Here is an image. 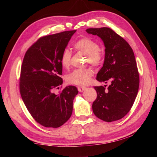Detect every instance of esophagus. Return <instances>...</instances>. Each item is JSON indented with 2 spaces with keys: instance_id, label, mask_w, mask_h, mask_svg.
<instances>
[{
  "instance_id": "esophagus-1",
  "label": "esophagus",
  "mask_w": 157,
  "mask_h": 157,
  "mask_svg": "<svg viewBox=\"0 0 157 157\" xmlns=\"http://www.w3.org/2000/svg\"><path fill=\"white\" fill-rule=\"evenodd\" d=\"M86 89V87H82V86H78V90L79 92H84Z\"/></svg>"
}]
</instances>
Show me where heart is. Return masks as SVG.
<instances>
[{"mask_svg": "<svg viewBox=\"0 0 157 157\" xmlns=\"http://www.w3.org/2000/svg\"><path fill=\"white\" fill-rule=\"evenodd\" d=\"M75 49L87 55V61L94 66H98L101 62L102 56L100 53V46L97 42L93 40L84 38L75 42L74 44ZM71 54L68 48L63 51L60 62L63 67L67 68L70 65ZM94 71L91 68L77 69L73 70L66 75V80L71 84L78 86H85L88 84Z\"/></svg>", "mask_w": 157, "mask_h": 157, "instance_id": "b5f03b06", "label": "heart"}]
</instances>
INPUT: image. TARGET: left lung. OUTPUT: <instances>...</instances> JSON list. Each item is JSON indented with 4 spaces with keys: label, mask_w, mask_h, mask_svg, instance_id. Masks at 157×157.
<instances>
[{
    "label": "left lung",
    "mask_w": 157,
    "mask_h": 157,
    "mask_svg": "<svg viewBox=\"0 0 157 157\" xmlns=\"http://www.w3.org/2000/svg\"><path fill=\"white\" fill-rule=\"evenodd\" d=\"M88 34L101 38L105 46V61L97 73L98 82L110 83L107 88L95 86L97 98L92 104L94 114L106 122L123 118L134 104L139 88V73L131 46L109 28H89Z\"/></svg>",
    "instance_id": "1"
}]
</instances>
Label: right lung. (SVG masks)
Listing matches in <instances>:
<instances>
[{
  "instance_id": "add662e5",
  "label": "right lung",
  "mask_w": 157,
  "mask_h": 157,
  "mask_svg": "<svg viewBox=\"0 0 157 157\" xmlns=\"http://www.w3.org/2000/svg\"><path fill=\"white\" fill-rule=\"evenodd\" d=\"M76 30L65 31L39 38L25 52L21 69L19 90L23 102L36 121L46 128H59L73 111L78 94L69 86L59 94L54 92L63 84V51Z\"/></svg>"
}]
</instances>
